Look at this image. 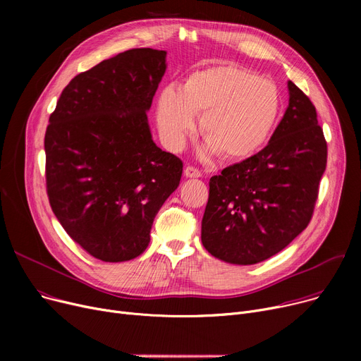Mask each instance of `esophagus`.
<instances>
[{"label": "esophagus", "mask_w": 361, "mask_h": 361, "mask_svg": "<svg viewBox=\"0 0 361 361\" xmlns=\"http://www.w3.org/2000/svg\"><path fill=\"white\" fill-rule=\"evenodd\" d=\"M184 176L188 177V178H199V177H202V173H200V169L188 165V166L184 169Z\"/></svg>", "instance_id": "34e87169"}]
</instances>
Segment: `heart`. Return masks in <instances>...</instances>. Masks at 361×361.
Listing matches in <instances>:
<instances>
[{
    "label": "heart",
    "instance_id": "heart-1",
    "mask_svg": "<svg viewBox=\"0 0 361 361\" xmlns=\"http://www.w3.org/2000/svg\"><path fill=\"white\" fill-rule=\"evenodd\" d=\"M276 86L252 70L222 64L188 75L181 89L166 86L158 126L171 147H181L200 118V133L225 159L249 157L267 142L279 116Z\"/></svg>",
    "mask_w": 361,
    "mask_h": 361
}]
</instances>
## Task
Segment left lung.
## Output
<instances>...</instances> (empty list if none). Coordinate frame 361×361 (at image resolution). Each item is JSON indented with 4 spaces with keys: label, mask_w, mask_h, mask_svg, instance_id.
<instances>
[{
    "label": "left lung",
    "mask_w": 361,
    "mask_h": 361,
    "mask_svg": "<svg viewBox=\"0 0 361 361\" xmlns=\"http://www.w3.org/2000/svg\"><path fill=\"white\" fill-rule=\"evenodd\" d=\"M288 90V108L268 146L209 181L202 243L221 260H267L286 249L313 216L328 146L307 94L293 82Z\"/></svg>",
    "instance_id": "left-lung-1"
}]
</instances>
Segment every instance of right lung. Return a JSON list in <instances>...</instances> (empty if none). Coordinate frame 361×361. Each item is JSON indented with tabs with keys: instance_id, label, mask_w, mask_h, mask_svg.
Returning <instances> with one entry per match:
<instances>
[{
	"instance_id": "right-lung-1",
	"label": "right lung",
	"mask_w": 361,
	"mask_h": 361,
	"mask_svg": "<svg viewBox=\"0 0 361 361\" xmlns=\"http://www.w3.org/2000/svg\"><path fill=\"white\" fill-rule=\"evenodd\" d=\"M165 51L135 48L75 75L45 133L51 209L90 256L124 262L142 255L183 161L159 149L147 124L165 73Z\"/></svg>"
}]
</instances>
